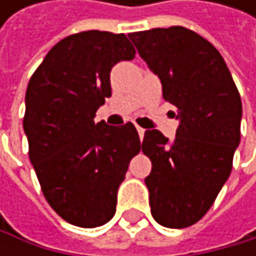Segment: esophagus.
I'll return each instance as SVG.
<instances>
[{
    "instance_id": "obj_1",
    "label": "esophagus",
    "mask_w": 256,
    "mask_h": 256,
    "mask_svg": "<svg viewBox=\"0 0 256 256\" xmlns=\"http://www.w3.org/2000/svg\"><path fill=\"white\" fill-rule=\"evenodd\" d=\"M136 130H138V135H140V138L142 140V138H144V132H146V130L142 129V127H140V126H136Z\"/></svg>"
}]
</instances>
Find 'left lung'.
Segmentation results:
<instances>
[{
    "mask_svg": "<svg viewBox=\"0 0 256 256\" xmlns=\"http://www.w3.org/2000/svg\"><path fill=\"white\" fill-rule=\"evenodd\" d=\"M129 38L180 120L172 141L156 129L144 134L141 149L152 161L144 180L150 212L164 228H189L210 209L230 175L241 136V98L220 52L194 30L174 26Z\"/></svg>",
    "mask_w": 256,
    "mask_h": 256,
    "instance_id": "left-lung-1",
    "label": "left lung"
}]
</instances>
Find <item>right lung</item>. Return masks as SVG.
I'll use <instances>...</instances> for the list:
<instances>
[{
  "label": "right lung",
  "mask_w": 256,
  "mask_h": 256,
  "mask_svg": "<svg viewBox=\"0 0 256 256\" xmlns=\"http://www.w3.org/2000/svg\"><path fill=\"white\" fill-rule=\"evenodd\" d=\"M135 54L124 34H75L48 50L28 81L22 120L28 158L47 202L74 226L112 220L118 188L141 149L132 122L94 121L112 95V67Z\"/></svg>",
  "instance_id": "right-lung-1"
}]
</instances>
